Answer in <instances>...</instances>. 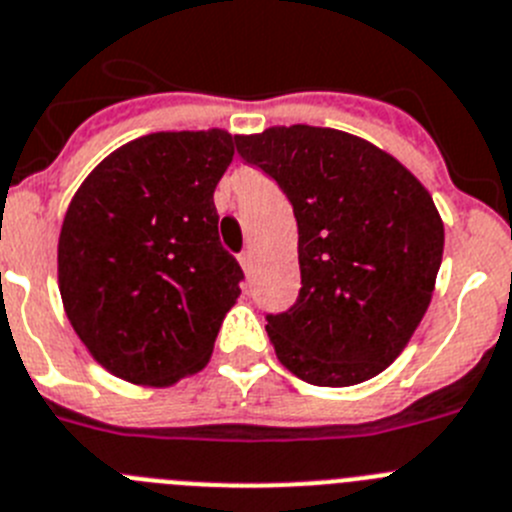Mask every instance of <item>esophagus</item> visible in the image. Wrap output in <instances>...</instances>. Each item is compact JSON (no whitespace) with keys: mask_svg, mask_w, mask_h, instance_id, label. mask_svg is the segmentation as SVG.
Returning a JSON list of instances; mask_svg holds the SVG:
<instances>
[{"mask_svg":"<svg viewBox=\"0 0 512 512\" xmlns=\"http://www.w3.org/2000/svg\"><path fill=\"white\" fill-rule=\"evenodd\" d=\"M252 250L250 247H247L245 252H239V265H242V270H245V273H252Z\"/></svg>","mask_w":512,"mask_h":512,"instance_id":"34e87169","label":"esophagus"}]
</instances>
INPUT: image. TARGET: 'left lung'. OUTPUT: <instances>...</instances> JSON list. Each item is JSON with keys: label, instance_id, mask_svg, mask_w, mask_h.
<instances>
[{"label": "left lung", "instance_id": "obj_1", "mask_svg": "<svg viewBox=\"0 0 512 512\" xmlns=\"http://www.w3.org/2000/svg\"><path fill=\"white\" fill-rule=\"evenodd\" d=\"M234 142L298 222L301 290L288 311L267 313L275 354L321 388L370 380L403 352L434 296L444 224L431 193L342 130L293 124Z\"/></svg>", "mask_w": 512, "mask_h": 512}]
</instances>
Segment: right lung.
<instances>
[{
	"instance_id": "add662e5",
	"label": "right lung",
	"mask_w": 512,
	"mask_h": 512,
	"mask_svg": "<svg viewBox=\"0 0 512 512\" xmlns=\"http://www.w3.org/2000/svg\"><path fill=\"white\" fill-rule=\"evenodd\" d=\"M224 130L127 142L81 183L58 239L68 321L91 357L135 385L206 367L245 273L219 242Z\"/></svg>"
}]
</instances>
